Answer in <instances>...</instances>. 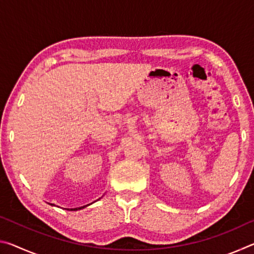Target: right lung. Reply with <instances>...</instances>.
<instances>
[{
	"label": "right lung",
	"instance_id": "right-lung-1",
	"mask_svg": "<svg viewBox=\"0 0 254 254\" xmlns=\"http://www.w3.org/2000/svg\"><path fill=\"white\" fill-rule=\"evenodd\" d=\"M50 205H53V204H50ZM84 207H86V206H83V207H79V208H71V209H68V210H77V209H81Z\"/></svg>",
	"mask_w": 254,
	"mask_h": 254
}]
</instances>
